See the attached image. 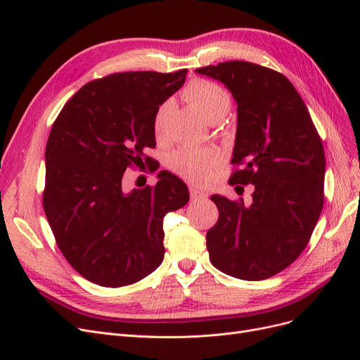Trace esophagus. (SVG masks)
<instances>
[{"instance_id":"esophagus-1","label":"esophagus","mask_w":360,"mask_h":360,"mask_svg":"<svg viewBox=\"0 0 360 360\" xmlns=\"http://www.w3.org/2000/svg\"><path fill=\"white\" fill-rule=\"evenodd\" d=\"M189 193H191V200L192 201H204L207 200V193L198 188H191L189 189Z\"/></svg>"}]
</instances>
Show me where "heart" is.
<instances>
[{"label": "heart", "mask_w": 360, "mask_h": 360, "mask_svg": "<svg viewBox=\"0 0 360 360\" xmlns=\"http://www.w3.org/2000/svg\"><path fill=\"white\" fill-rule=\"evenodd\" d=\"M183 97L192 105L205 122L216 124L222 122L231 108V96L219 84L195 79L183 91ZM167 106H160L155 117V132L160 135L165 122ZM219 162V155L214 150H193L181 148L169 158L171 168L180 176L189 180H202L207 174Z\"/></svg>", "instance_id": "heart-1"}]
</instances>
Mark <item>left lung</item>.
Segmentation results:
<instances>
[{
    "instance_id": "8db88e82",
    "label": "left lung",
    "mask_w": 360,
    "mask_h": 360,
    "mask_svg": "<svg viewBox=\"0 0 360 360\" xmlns=\"http://www.w3.org/2000/svg\"><path fill=\"white\" fill-rule=\"evenodd\" d=\"M222 82L237 103L230 184H254L252 202L212 195L219 219L207 231L212 264L259 281L279 274L307 248L323 209L324 150L307 105L275 70L226 61L195 70ZM242 186H236V191Z\"/></svg>"
}]
</instances>
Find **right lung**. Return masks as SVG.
I'll list each match as a JSON object with an SVG mask.
<instances>
[{
	"label": "right lung",
	"instance_id": "right-lung-1",
	"mask_svg": "<svg viewBox=\"0 0 360 360\" xmlns=\"http://www.w3.org/2000/svg\"><path fill=\"white\" fill-rule=\"evenodd\" d=\"M186 73L124 72L85 84L51 129L43 209L63 255L97 285L123 287L155 271L165 254L163 216L189 201L186 183L169 171L155 188H122L126 168L156 146L159 106Z\"/></svg>",
	"mask_w": 360,
	"mask_h": 360
}]
</instances>
